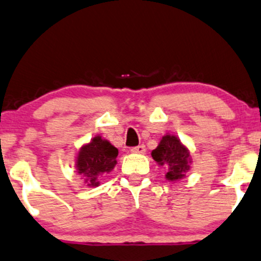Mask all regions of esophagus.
Here are the masks:
<instances>
[{
  "label": "esophagus",
  "mask_w": 261,
  "mask_h": 261,
  "mask_svg": "<svg viewBox=\"0 0 261 261\" xmlns=\"http://www.w3.org/2000/svg\"><path fill=\"white\" fill-rule=\"evenodd\" d=\"M130 151L133 153H140V155H143V153H145V145H139V146H136V147H132Z\"/></svg>",
  "instance_id": "esophagus-1"
}]
</instances>
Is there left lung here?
<instances>
[{
	"instance_id": "1",
	"label": "left lung",
	"mask_w": 261,
	"mask_h": 261,
	"mask_svg": "<svg viewBox=\"0 0 261 261\" xmlns=\"http://www.w3.org/2000/svg\"><path fill=\"white\" fill-rule=\"evenodd\" d=\"M151 156L157 165L166 167V179L169 181L184 178L192 162L188 147L182 145L175 136L170 134L162 137L159 146L151 152Z\"/></svg>"
}]
</instances>
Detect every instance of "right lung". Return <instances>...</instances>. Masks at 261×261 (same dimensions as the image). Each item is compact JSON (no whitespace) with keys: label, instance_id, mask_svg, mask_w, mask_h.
I'll return each mask as SVG.
<instances>
[{"label":"right lung","instance_id":"1","mask_svg":"<svg viewBox=\"0 0 261 261\" xmlns=\"http://www.w3.org/2000/svg\"><path fill=\"white\" fill-rule=\"evenodd\" d=\"M118 150L110 141L96 136L80 149L76 157V169L85 176V182L89 188L99 186V178L110 173L117 163Z\"/></svg>","mask_w":261,"mask_h":261}]
</instances>
